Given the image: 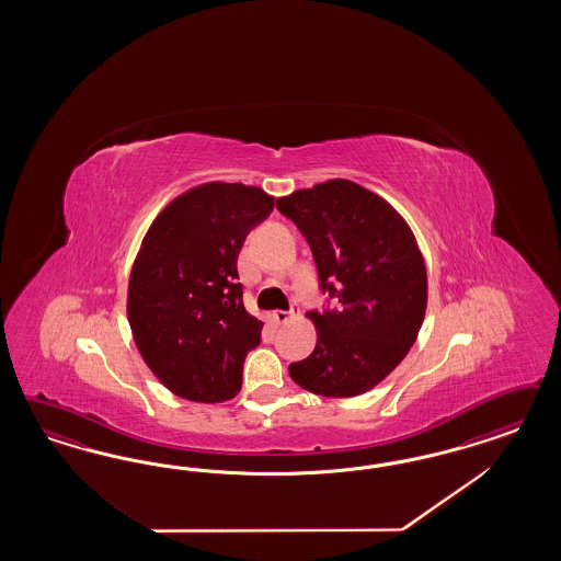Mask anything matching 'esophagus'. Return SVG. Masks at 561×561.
Returning a JSON list of instances; mask_svg holds the SVG:
<instances>
[{
	"label": "esophagus",
	"mask_w": 561,
	"mask_h": 561,
	"mask_svg": "<svg viewBox=\"0 0 561 561\" xmlns=\"http://www.w3.org/2000/svg\"><path fill=\"white\" fill-rule=\"evenodd\" d=\"M296 310H298V306L296 302H291L289 310H273L272 319L275 323H288L289 319L296 314Z\"/></svg>",
	"instance_id": "esophagus-1"
}]
</instances>
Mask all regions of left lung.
Listing matches in <instances>:
<instances>
[{"mask_svg":"<svg viewBox=\"0 0 561 561\" xmlns=\"http://www.w3.org/2000/svg\"><path fill=\"white\" fill-rule=\"evenodd\" d=\"M306 238L323 294L335 308L312 310L317 347L289 376L321 397L374 389L408 356L424 323V256L408 221L373 191L327 181L275 202Z\"/></svg>","mask_w":561,"mask_h":561,"instance_id":"1","label":"left lung"}]
</instances>
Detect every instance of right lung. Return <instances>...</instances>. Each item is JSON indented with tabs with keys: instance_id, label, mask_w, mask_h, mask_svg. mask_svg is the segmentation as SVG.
<instances>
[{
	"instance_id": "obj_1",
	"label": "right lung",
	"mask_w": 561,
	"mask_h": 561,
	"mask_svg": "<svg viewBox=\"0 0 561 561\" xmlns=\"http://www.w3.org/2000/svg\"><path fill=\"white\" fill-rule=\"evenodd\" d=\"M273 209L240 183H207L170 202L136 256L127 317L137 350L169 391L199 403L232 399L263 323L242 305L238 253Z\"/></svg>"
}]
</instances>
